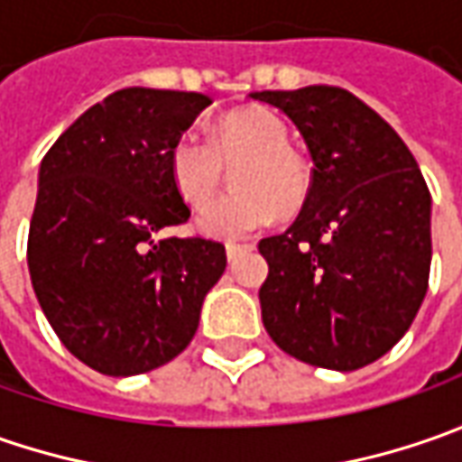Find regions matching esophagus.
<instances>
[{
  "mask_svg": "<svg viewBox=\"0 0 462 462\" xmlns=\"http://www.w3.org/2000/svg\"><path fill=\"white\" fill-rule=\"evenodd\" d=\"M249 249H252V244H226V257L236 259L241 252H249Z\"/></svg>",
  "mask_w": 462,
  "mask_h": 462,
  "instance_id": "esophagus-1",
  "label": "esophagus"
}]
</instances>
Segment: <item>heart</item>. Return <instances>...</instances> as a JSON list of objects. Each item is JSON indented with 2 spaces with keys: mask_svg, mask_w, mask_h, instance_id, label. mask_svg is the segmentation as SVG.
I'll return each mask as SVG.
<instances>
[{
  "mask_svg": "<svg viewBox=\"0 0 462 462\" xmlns=\"http://www.w3.org/2000/svg\"><path fill=\"white\" fill-rule=\"evenodd\" d=\"M169 180L189 208H205L234 169L236 192L213 203L198 228L216 239H241L291 216L310 192L309 164L291 149V131L275 110L246 105L216 120L210 141L185 134L169 149Z\"/></svg>",
  "mask_w": 462,
  "mask_h": 462,
  "instance_id": "heart-1",
  "label": "heart"
}]
</instances>
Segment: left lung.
I'll return each instance as SVG.
<instances>
[{
  "label": "left lung",
  "mask_w": 462,
  "mask_h": 462,
  "mask_svg": "<svg viewBox=\"0 0 462 462\" xmlns=\"http://www.w3.org/2000/svg\"><path fill=\"white\" fill-rule=\"evenodd\" d=\"M309 146L295 223L259 241L262 321L282 352L328 370L375 363L409 331L430 285L432 198L399 134L339 87L252 92Z\"/></svg>",
  "instance_id": "1"
}]
</instances>
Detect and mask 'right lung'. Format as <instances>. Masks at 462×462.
<instances>
[{"label":"right lung","instance_id":"1","mask_svg":"<svg viewBox=\"0 0 462 462\" xmlns=\"http://www.w3.org/2000/svg\"><path fill=\"white\" fill-rule=\"evenodd\" d=\"M210 105L200 92L128 87L48 149L27 234L32 291L63 346L102 375L174 360L226 270V246L159 231L189 218L169 149Z\"/></svg>","mask_w":462,"mask_h":462}]
</instances>
